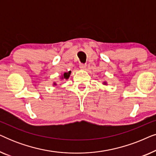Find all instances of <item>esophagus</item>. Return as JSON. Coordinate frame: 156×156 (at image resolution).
<instances>
[{
    "mask_svg": "<svg viewBox=\"0 0 156 156\" xmlns=\"http://www.w3.org/2000/svg\"><path fill=\"white\" fill-rule=\"evenodd\" d=\"M86 67H87V65L86 64H83V63H80V68L82 69H86Z\"/></svg>",
    "mask_w": 156,
    "mask_h": 156,
    "instance_id": "1",
    "label": "esophagus"
}]
</instances>
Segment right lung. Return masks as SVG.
Segmentation results:
<instances>
[{"mask_svg":"<svg viewBox=\"0 0 156 156\" xmlns=\"http://www.w3.org/2000/svg\"><path fill=\"white\" fill-rule=\"evenodd\" d=\"M70 74H71V72H65V73H64V75H63V77L62 78H65V79H68L69 77V75Z\"/></svg>","mask_w":156,"mask_h":156,"instance_id":"obj_1","label":"right lung"}]
</instances>
